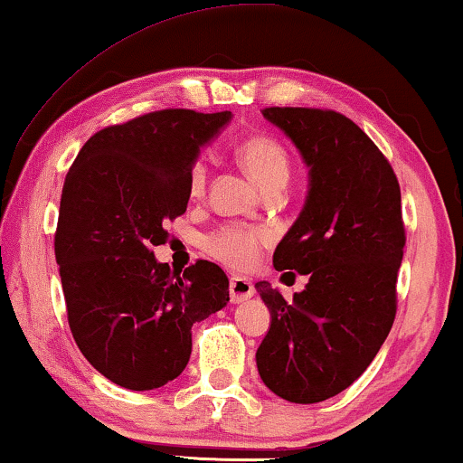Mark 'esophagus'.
I'll use <instances>...</instances> for the list:
<instances>
[{"instance_id": "esophagus-1", "label": "esophagus", "mask_w": 463, "mask_h": 463, "mask_svg": "<svg viewBox=\"0 0 463 463\" xmlns=\"http://www.w3.org/2000/svg\"><path fill=\"white\" fill-rule=\"evenodd\" d=\"M255 295V287H252V282L249 278H242V276H233L230 280V297L233 303H242L246 299H250V297Z\"/></svg>"}]
</instances>
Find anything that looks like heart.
Wrapping results in <instances>:
<instances>
[{
  "label": "heart",
  "instance_id": "heart-1",
  "mask_svg": "<svg viewBox=\"0 0 463 463\" xmlns=\"http://www.w3.org/2000/svg\"><path fill=\"white\" fill-rule=\"evenodd\" d=\"M238 160L246 173L263 189L284 187L290 175L288 149L269 135H255L244 138L238 147ZM206 185V164L198 160L189 173V192L200 195ZM265 233L246 225H223L208 233L204 249L211 257L227 268L250 269L261 257Z\"/></svg>",
  "mask_w": 463,
  "mask_h": 463
}]
</instances>
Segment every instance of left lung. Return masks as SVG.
Here are the masks:
<instances>
[{
  "label": "left lung",
  "instance_id": "obj_1",
  "mask_svg": "<svg viewBox=\"0 0 463 463\" xmlns=\"http://www.w3.org/2000/svg\"><path fill=\"white\" fill-rule=\"evenodd\" d=\"M263 118L309 168L306 204L274 252L278 271L307 284L293 301L255 284L271 316L257 369L284 401L322 402L363 375L394 325L407 240L401 185L377 145L337 111L268 107Z\"/></svg>",
  "mask_w": 463,
  "mask_h": 463
}]
</instances>
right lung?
Returning a JSON list of instances; mask_svg holds the SVG:
<instances>
[{"mask_svg":"<svg viewBox=\"0 0 463 463\" xmlns=\"http://www.w3.org/2000/svg\"><path fill=\"white\" fill-rule=\"evenodd\" d=\"M232 111L164 109L88 138L61 195L54 255L67 320L88 363L126 390H156L183 373L192 326L230 301L211 261L181 274L157 263L164 221L187 211L189 173Z\"/></svg>","mask_w":463,"mask_h":463,"instance_id":"add662e5","label":"right lung"}]
</instances>
